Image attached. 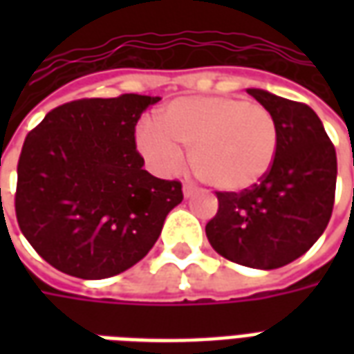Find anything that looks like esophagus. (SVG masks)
<instances>
[{
  "label": "esophagus",
  "instance_id": "esophagus-1",
  "mask_svg": "<svg viewBox=\"0 0 354 354\" xmlns=\"http://www.w3.org/2000/svg\"><path fill=\"white\" fill-rule=\"evenodd\" d=\"M184 195L185 197H193L195 195V187L192 184H184Z\"/></svg>",
  "mask_w": 354,
  "mask_h": 354
}]
</instances>
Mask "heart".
I'll use <instances>...</instances> for the list:
<instances>
[{"instance_id": "obj_1", "label": "heart", "mask_w": 354, "mask_h": 354, "mask_svg": "<svg viewBox=\"0 0 354 354\" xmlns=\"http://www.w3.org/2000/svg\"><path fill=\"white\" fill-rule=\"evenodd\" d=\"M140 151L161 172L180 167V149H189L195 176L222 192L260 184L279 147L273 115L260 104L235 96H187L157 113V127L142 123Z\"/></svg>"}]
</instances>
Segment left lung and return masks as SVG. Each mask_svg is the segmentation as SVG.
I'll use <instances>...</instances> for the list:
<instances>
[{
	"label": "left lung",
	"mask_w": 354,
	"mask_h": 354,
	"mask_svg": "<svg viewBox=\"0 0 354 354\" xmlns=\"http://www.w3.org/2000/svg\"><path fill=\"white\" fill-rule=\"evenodd\" d=\"M248 94L273 115L277 157L260 184L243 192H216L218 212L205 231L225 260L277 269L304 256L326 230L337 159L319 115L307 104L260 88H248Z\"/></svg>",
	"instance_id": "obj_1"
}]
</instances>
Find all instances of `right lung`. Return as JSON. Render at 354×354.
Listing matches in <instances>:
<instances>
[{"instance_id": "add662e5", "label": "right lung", "mask_w": 354, "mask_h": 354, "mask_svg": "<svg viewBox=\"0 0 354 354\" xmlns=\"http://www.w3.org/2000/svg\"><path fill=\"white\" fill-rule=\"evenodd\" d=\"M157 96L81 98L50 109L28 132L17 167L15 212L43 260L77 279L127 271L182 203L178 180L144 170L136 123Z\"/></svg>"}]
</instances>
